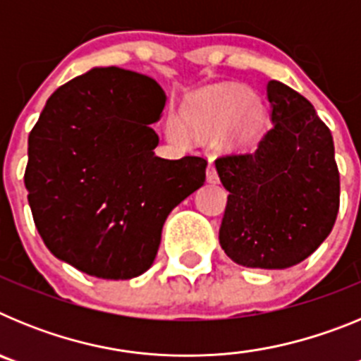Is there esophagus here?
I'll list each match as a JSON object with an SVG mask.
<instances>
[{
	"label": "esophagus",
	"mask_w": 361,
	"mask_h": 361,
	"mask_svg": "<svg viewBox=\"0 0 361 361\" xmlns=\"http://www.w3.org/2000/svg\"><path fill=\"white\" fill-rule=\"evenodd\" d=\"M206 178H208L209 184H216V183H219V175H216L215 166H213L212 162H209L208 170H206Z\"/></svg>",
	"instance_id": "obj_1"
}]
</instances>
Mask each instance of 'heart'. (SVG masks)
Wrapping results in <instances>:
<instances>
[{
    "label": "heart",
    "mask_w": 361,
    "mask_h": 361,
    "mask_svg": "<svg viewBox=\"0 0 361 361\" xmlns=\"http://www.w3.org/2000/svg\"><path fill=\"white\" fill-rule=\"evenodd\" d=\"M264 117L262 106L255 101L247 99L240 88H233L226 92V95L216 103L215 108L206 111H195L188 117V126L178 116H170L166 121V132L178 142H188L191 133L197 137H215L231 126H235V139L244 141L250 139L260 126Z\"/></svg>",
    "instance_id": "heart-1"
}]
</instances>
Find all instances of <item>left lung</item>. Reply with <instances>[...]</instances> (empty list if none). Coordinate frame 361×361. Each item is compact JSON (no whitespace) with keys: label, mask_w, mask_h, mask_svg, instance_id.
<instances>
[{"label":"left lung","mask_w":361,"mask_h":361,"mask_svg":"<svg viewBox=\"0 0 361 361\" xmlns=\"http://www.w3.org/2000/svg\"><path fill=\"white\" fill-rule=\"evenodd\" d=\"M273 126L250 153L215 161L229 191L219 240L233 262L258 269L300 264L329 237L340 208L331 130L304 95L267 82Z\"/></svg>","instance_id":"1"}]
</instances>
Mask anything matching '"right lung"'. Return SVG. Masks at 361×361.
Instances as JSON below:
<instances>
[{
    "label": "right lung",
    "mask_w": 361,
    "mask_h": 361,
    "mask_svg": "<svg viewBox=\"0 0 361 361\" xmlns=\"http://www.w3.org/2000/svg\"><path fill=\"white\" fill-rule=\"evenodd\" d=\"M166 94L130 70L59 86L28 135L25 186L44 245L86 275L128 280L153 264L162 226L206 180L204 157L153 153Z\"/></svg>",
    "instance_id": "add662e5"
}]
</instances>
